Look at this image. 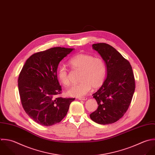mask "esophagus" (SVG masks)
I'll use <instances>...</instances> for the list:
<instances>
[{
	"label": "esophagus",
	"mask_w": 155,
	"mask_h": 155,
	"mask_svg": "<svg viewBox=\"0 0 155 155\" xmlns=\"http://www.w3.org/2000/svg\"><path fill=\"white\" fill-rule=\"evenodd\" d=\"M87 98H85V97H80L78 98V100H83V101H85L86 100Z\"/></svg>",
	"instance_id": "1"
}]
</instances>
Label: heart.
<instances>
[{
  "instance_id": "b5f03b06",
  "label": "heart",
  "mask_w": 155,
  "mask_h": 155,
  "mask_svg": "<svg viewBox=\"0 0 155 155\" xmlns=\"http://www.w3.org/2000/svg\"><path fill=\"white\" fill-rule=\"evenodd\" d=\"M71 66L76 69L81 70L78 84H74L69 87L66 93L73 97H81L86 95L91 89H97L103 84L107 73L106 63L103 58L94 57L87 54H80L69 61ZM59 81L65 86L70 84L68 72L66 68L61 65L57 71Z\"/></svg>"
}]
</instances>
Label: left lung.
Listing matches in <instances>:
<instances>
[{
    "label": "left lung",
    "mask_w": 155,
    "mask_h": 155,
    "mask_svg": "<svg viewBox=\"0 0 155 155\" xmlns=\"http://www.w3.org/2000/svg\"><path fill=\"white\" fill-rule=\"evenodd\" d=\"M92 48L104 61L107 75L101 87L93 94L98 107L90 118L100 124H112L124 115L130 104L135 89L132 68L112 46L100 43L93 44Z\"/></svg>",
    "instance_id": "8db88e82"
}]
</instances>
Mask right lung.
Instances as JSON below:
<instances>
[{"label": "right lung", "mask_w": 155, "mask_h": 155, "mask_svg": "<svg viewBox=\"0 0 155 155\" xmlns=\"http://www.w3.org/2000/svg\"><path fill=\"white\" fill-rule=\"evenodd\" d=\"M74 49L55 47L34 54L19 74L18 88L22 106L40 125L51 126L60 122L75 100L57 97L61 94L57 75L58 64Z\"/></svg>", "instance_id": "1"}]
</instances>
